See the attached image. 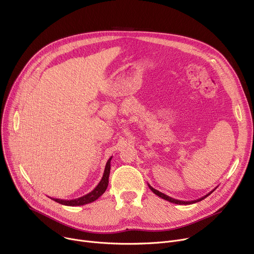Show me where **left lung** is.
I'll return each instance as SVG.
<instances>
[{
	"label": "left lung",
	"mask_w": 254,
	"mask_h": 254,
	"mask_svg": "<svg viewBox=\"0 0 254 254\" xmlns=\"http://www.w3.org/2000/svg\"><path fill=\"white\" fill-rule=\"evenodd\" d=\"M148 186H149V189L152 190V192H153V193H155L156 195H158L159 197H162V198L166 199V201H168V202L174 203V204H178V205H190V204H193V203L199 202V201H202V199L206 198L208 195H210L213 191L215 190H213L212 191H210V192H209V193H207L206 195H204V196H202V197H199V198H197V199H194V201H180V199L173 198V197H171V196H169V195H167V194H165V193H163V192H161V191L156 190L155 189H153V188H152V186H151L150 184H148Z\"/></svg>",
	"instance_id": "8db88e82"
}]
</instances>
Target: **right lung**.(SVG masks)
Returning <instances> with one entry per match:
<instances>
[{
    "label": "right lung",
    "instance_id": "add662e5",
    "mask_svg": "<svg viewBox=\"0 0 254 254\" xmlns=\"http://www.w3.org/2000/svg\"><path fill=\"white\" fill-rule=\"evenodd\" d=\"M111 159L112 157H110L108 159V162L106 164L105 167V171L103 177L101 179V181L99 182V184L96 186L95 190H91L89 193L80 196L78 198H74V199H61V198H55V197H50L52 198L53 201L60 203L62 205H65V206H82L88 203H92L95 202L96 199H98L107 190V186H108L109 183V175H110V169H111Z\"/></svg>",
    "mask_w": 254,
    "mask_h": 254
}]
</instances>
